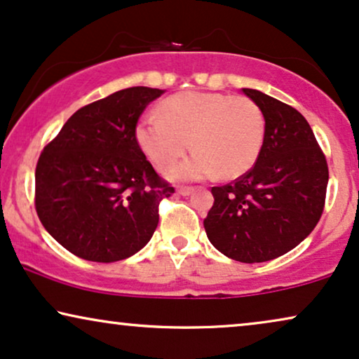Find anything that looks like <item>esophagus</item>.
Segmentation results:
<instances>
[{
    "mask_svg": "<svg viewBox=\"0 0 359 359\" xmlns=\"http://www.w3.org/2000/svg\"><path fill=\"white\" fill-rule=\"evenodd\" d=\"M192 192H194L192 187H179V189H177V194L184 195V197H185V195H190Z\"/></svg>",
    "mask_w": 359,
    "mask_h": 359,
    "instance_id": "1",
    "label": "esophagus"
}]
</instances>
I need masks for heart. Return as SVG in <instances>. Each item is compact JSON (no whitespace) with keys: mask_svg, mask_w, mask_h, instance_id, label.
Returning <instances> with one entry per match:
<instances>
[{"mask_svg":"<svg viewBox=\"0 0 359 359\" xmlns=\"http://www.w3.org/2000/svg\"><path fill=\"white\" fill-rule=\"evenodd\" d=\"M157 115L135 126V140L158 172H169L190 149L197 151L177 170L184 180L217 174L233 180L247 174L265 142V116L247 96L184 90L158 104Z\"/></svg>","mask_w":359,"mask_h":359,"instance_id":"1","label":"heart"}]
</instances>
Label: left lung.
I'll use <instances>...</instances> for the list:
<instances>
[{
  "mask_svg": "<svg viewBox=\"0 0 359 359\" xmlns=\"http://www.w3.org/2000/svg\"><path fill=\"white\" fill-rule=\"evenodd\" d=\"M265 116L260 157L233 182L212 187L203 226L217 250L260 263L303 242L325 207L328 164L310 124L297 109L257 89H242Z\"/></svg>",
  "mask_w": 359,
  "mask_h": 359,
  "instance_id": "8db88e82",
  "label": "left lung"
}]
</instances>
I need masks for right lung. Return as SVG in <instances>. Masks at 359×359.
<instances>
[{
	"mask_svg": "<svg viewBox=\"0 0 359 359\" xmlns=\"http://www.w3.org/2000/svg\"><path fill=\"white\" fill-rule=\"evenodd\" d=\"M164 90L137 86L72 114L41 152L34 205L49 235L76 257L112 263L147 245L174 187L135 140L144 109Z\"/></svg>",
	"mask_w": 359,
	"mask_h": 359,
	"instance_id": "add662e5",
	"label": "right lung"
}]
</instances>
